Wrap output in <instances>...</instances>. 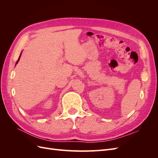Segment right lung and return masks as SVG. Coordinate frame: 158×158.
<instances>
[{
    "label": "right lung",
    "instance_id": "right-lung-1",
    "mask_svg": "<svg viewBox=\"0 0 158 158\" xmlns=\"http://www.w3.org/2000/svg\"><path fill=\"white\" fill-rule=\"evenodd\" d=\"M21 55H22V53L20 54V56H19V58H18V60H17V62H16V64L18 63V62L19 61V60H20V56H21Z\"/></svg>",
    "mask_w": 158,
    "mask_h": 158
}]
</instances>
